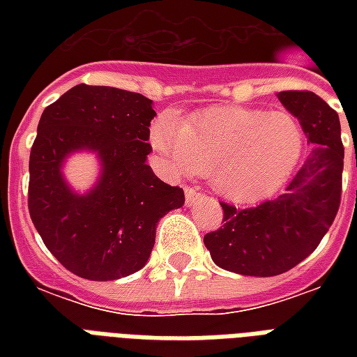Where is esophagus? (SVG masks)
Segmentation results:
<instances>
[{
  "instance_id": "1",
  "label": "esophagus",
  "mask_w": 357,
  "mask_h": 357,
  "mask_svg": "<svg viewBox=\"0 0 357 357\" xmlns=\"http://www.w3.org/2000/svg\"><path fill=\"white\" fill-rule=\"evenodd\" d=\"M200 192L195 189V187H185V200H187V206H192L196 200H200Z\"/></svg>"
}]
</instances>
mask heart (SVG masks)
Listing matches in <instances>:
<instances>
[{
	"instance_id": "obj_1",
	"label": "heart",
	"mask_w": 357,
	"mask_h": 357,
	"mask_svg": "<svg viewBox=\"0 0 357 357\" xmlns=\"http://www.w3.org/2000/svg\"><path fill=\"white\" fill-rule=\"evenodd\" d=\"M151 146L172 174H207L224 200L250 204L276 192L298 167L305 135L287 111L217 107L185 123L162 113Z\"/></svg>"
}]
</instances>
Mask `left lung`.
Listing matches in <instances>:
<instances>
[{
    "label": "left lung",
    "mask_w": 357,
    "mask_h": 357,
    "mask_svg": "<svg viewBox=\"0 0 357 357\" xmlns=\"http://www.w3.org/2000/svg\"><path fill=\"white\" fill-rule=\"evenodd\" d=\"M300 120L311 151L287 189L274 200L237 209L224 204V226L204 237L220 268L244 276H278L319 246L341 204L344 148L339 114L310 91L278 94Z\"/></svg>",
    "instance_id": "1"
}]
</instances>
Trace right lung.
<instances>
[{
  "label": "right lung",
  "mask_w": 357,
  "mask_h": 357,
  "mask_svg": "<svg viewBox=\"0 0 357 357\" xmlns=\"http://www.w3.org/2000/svg\"><path fill=\"white\" fill-rule=\"evenodd\" d=\"M151 100L113 86L75 85L47 105L29 155V215L55 259L79 278L109 282L140 271L155 228L185 204L146 165L151 146ZM96 151L98 183L77 195L60 167L72 151Z\"/></svg>",
  "instance_id": "obj_1"
}]
</instances>
